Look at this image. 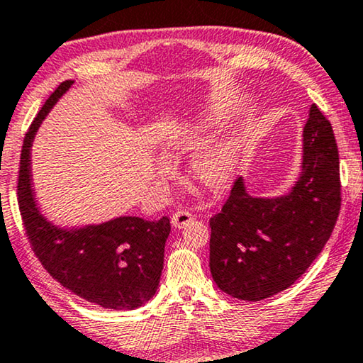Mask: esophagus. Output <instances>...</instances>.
Wrapping results in <instances>:
<instances>
[{"mask_svg": "<svg viewBox=\"0 0 363 363\" xmlns=\"http://www.w3.org/2000/svg\"><path fill=\"white\" fill-rule=\"evenodd\" d=\"M171 222L176 228H186L187 225H191V223L194 222V216L187 211H177L174 216H172Z\"/></svg>", "mask_w": 363, "mask_h": 363, "instance_id": "1", "label": "esophagus"}]
</instances>
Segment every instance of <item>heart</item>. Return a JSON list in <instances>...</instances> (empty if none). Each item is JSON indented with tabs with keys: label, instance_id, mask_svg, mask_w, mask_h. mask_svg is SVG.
Masks as SVG:
<instances>
[{
	"label": "heart",
	"instance_id": "obj_1",
	"mask_svg": "<svg viewBox=\"0 0 363 363\" xmlns=\"http://www.w3.org/2000/svg\"><path fill=\"white\" fill-rule=\"evenodd\" d=\"M208 123L218 120V113L208 115ZM240 151H242V141L237 135L223 138L216 145L206 147L192 160L191 174L194 179L208 189H220L227 186L232 179L235 169H237Z\"/></svg>",
	"mask_w": 363,
	"mask_h": 363
}]
</instances>
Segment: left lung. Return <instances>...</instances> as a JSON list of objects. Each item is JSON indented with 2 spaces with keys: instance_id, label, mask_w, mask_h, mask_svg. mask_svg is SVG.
<instances>
[{
  "instance_id": "8db88e82",
  "label": "left lung",
  "mask_w": 363,
  "mask_h": 363,
  "mask_svg": "<svg viewBox=\"0 0 363 363\" xmlns=\"http://www.w3.org/2000/svg\"><path fill=\"white\" fill-rule=\"evenodd\" d=\"M340 211L339 151L330 121L311 105L303 166L291 191L253 197L243 177L211 218V273L223 293L262 301L289 288L319 257Z\"/></svg>"
}]
</instances>
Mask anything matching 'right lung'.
I'll list each match as a JSON object with an SVG mask.
<instances>
[{"instance_id":"add662e5","label":"right lung","mask_w":363,"mask_h":363,"mask_svg":"<svg viewBox=\"0 0 363 363\" xmlns=\"http://www.w3.org/2000/svg\"><path fill=\"white\" fill-rule=\"evenodd\" d=\"M72 80L60 84L35 116L24 136L18 177V203L30 247L54 279L89 303L115 311L136 309L156 294L164 264L169 218L113 220L62 228L40 213L30 177V146L40 123Z\"/></svg>"}]
</instances>
